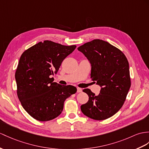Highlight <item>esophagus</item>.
Returning a JSON list of instances; mask_svg holds the SVG:
<instances>
[{
	"label": "esophagus",
	"mask_w": 149,
	"mask_h": 149,
	"mask_svg": "<svg viewBox=\"0 0 149 149\" xmlns=\"http://www.w3.org/2000/svg\"><path fill=\"white\" fill-rule=\"evenodd\" d=\"M82 92V89L81 88H77V92L79 93Z\"/></svg>",
	"instance_id": "34e87169"
}]
</instances>
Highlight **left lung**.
Returning a JSON list of instances; mask_svg holds the SVG:
<instances>
[{"mask_svg":"<svg viewBox=\"0 0 149 149\" xmlns=\"http://www.w3.org/2000/svg\"><path fill=\"white\" fill-rule=\"evenodd\" d=\"M78 50L89 61L91 78L100 86L97 95L88 88L83 90L89 100L81 106V112L95 120L106 119L121 108L131 86L128 61L120 50L102 40L85 43Z\"/></svg>","mask_w":149,"mask_h":149,"instance_id":"obj_1","label":"left lung"}]
</instances>
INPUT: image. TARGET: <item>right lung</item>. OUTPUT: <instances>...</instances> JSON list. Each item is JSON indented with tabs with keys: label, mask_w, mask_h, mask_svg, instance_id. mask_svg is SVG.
I'll return each mask as SVG.
<instances>
[{
	"label": "right lung",
	"mask_w": 149,
	"mask_h": 149,
	"mask_svg": "<svg viewBox=\"0 0 149 149\" xmlns=\"http://www.w3.org/2000/svg\"><path fill=\"white\" fill-rule=\"evenodd\" d=\"M76 47L45 40L21 55L15 73L17 97L24 110L34 119L47 121L59 116L64 100L77 92L75 86L58 84L50 78Z\"/></svg>",
	"instance_id": "1"
}]
</instances>
